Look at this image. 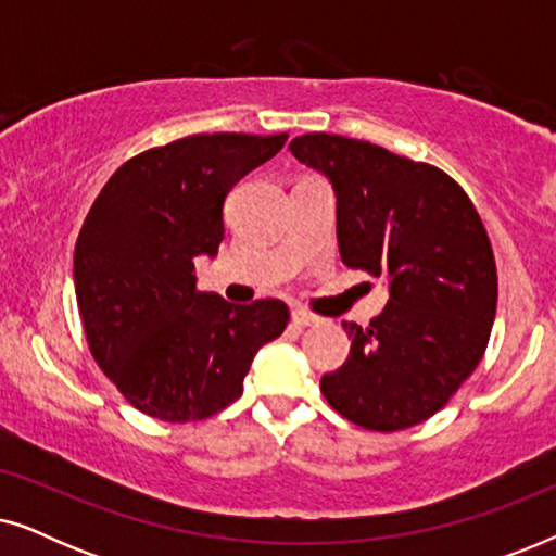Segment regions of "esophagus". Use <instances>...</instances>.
I'll return each mask as SVG.
<instances>
[{"mask_svg": "<svg viewBox=\"0 0 556 556\" xmlns=\"http://www.w3.org/2000/svg\"><path fill=\"white\" fill-rule=\"evenodd\" d=\"M291 321H293V326H299V329H306V326H316L318 318L314 314H308V311L295 308L291 314Z\"/></svg>", "mask_w": 556, "mask_h": 556, "instance_id": "obj_1", "label": "esophagus"}]
</instances>
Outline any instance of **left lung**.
Listing matches in <instances>:
<instances>
[{
	"instance_id": "1",
	"label": "left lung",
	"mask_w": 556,
	"mask_h": 556,
	"mask_svg": "<svg viewBox=\"0 0 556 556\" xmlns=\"http://www.w3.org/2000/svg\"><path fill=\"white\" fill-rule=\"evenodd\" d=\"M301 164L337 194L341 263L384 278L367 329L344 321L349 359L321 377L329 405L392 432L428 420L473 375L496 318V261L468 194L438 166L333 134L295 136Z\"/></svg>"
}]
</instances>
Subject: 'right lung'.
<instances>
[{
  "label": "right lung",
  "mask_w": 556,
  "mask_h": 556,
  "mask_svg": "<svg viewBox=\"0 0 556 556\" xmlns=\"http://www.w3.org/2000/svg\"><path fill=\"white\" fill-rule=\"evenodd\" d=\"M288 134H200L128 159L96 197L75 242V299L90 354L136 409L194 422L242 394L257 349L288 324L283 301L238 306L197 291L215 257L230 189Z\"/></svg>",
  "instance_id": "add662e5"
}]
</instances>
